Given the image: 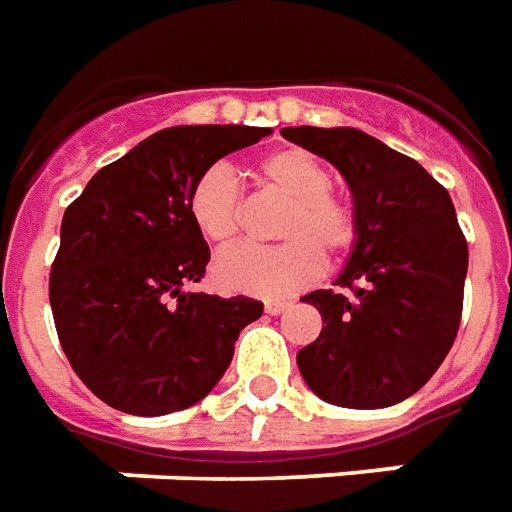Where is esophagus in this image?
I'll return each instance as SVG.
<instances>
[{"instance_id":"34e87169","label":"esophagus","mask_w":512,"mask_h":512,"mask_svg":"<svg viewBox=\"0 0 512 512\" xmlns=\"http://www.w3.org/2000/svg\"><path fill=\"white\" fill-rule=\"evenodd\" d=\"M290 304L285 299H266V312L268 315H279V312L288 310Z\"/></svg>"}]
</instances>
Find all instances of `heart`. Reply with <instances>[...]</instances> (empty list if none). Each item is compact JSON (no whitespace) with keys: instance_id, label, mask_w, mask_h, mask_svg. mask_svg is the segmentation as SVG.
Segmentation results:
<instances>
[{"instance_id":"1","label":"heart","mask_w":512,"mask_h":512,"mask_svg":"<svg viewBox=\"0 0 512 512\" xmlns=\"http://www.w3.org/2000/svg\"><path fill=\"white\" fill-rule=\"evenodd\" d=\"M257 178L288 200L277 235L279 246H235L224 252L213 274L235 293L288 296L321 274L323 252L343 255L356 241L354 208L332 191L334 175L326 161L304 147H282L257 161ZM189 216L213 246H227L241 227V191L235 175L213 164L194 180Z\"/></svg>"}]
</instances>
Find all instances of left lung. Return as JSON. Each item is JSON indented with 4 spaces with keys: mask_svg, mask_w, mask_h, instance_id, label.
<instances>
[{
    "mask_svg": "<svg viewBox=\"0 0 512 512\" xmlns=\"http://www.w3.org/2000/svg\"><path fill=\"white\" fill-rule=\"evenodd\" d=\"M326 158L354 197L356 241L334 285L312 290L318 340L296 354L315 395L343 408L406 400L450 354L469 249L444 186L414 158L359 128H282Z\"/></svg>",
    "mask_w": 512,
    "mask_h": 512,
    "instance_id": "1",
    "label": "left lung"
}]
</instances>
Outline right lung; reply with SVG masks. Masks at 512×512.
I'll return each mask as SVG.
<instances>
[{
  "label": "right lung",
  "instance_id": "right-lung-1",
  "mask_svg": "<svg viewBox=\"0 0 512 512\" xmlns=\"http://www.w3.org/2000/svg\"><path fill=\"white\" fill-rule=\"evenodd\" d=\"M271 128L172 126L98 169L68 205L49 299L62 351L106 406L161 417L219 384L263 301L191 293L211 249L189 191L219 158Z\"/></svg>",
  "mask_w": 512,
  "mask_h": 512
}]
</instances>
